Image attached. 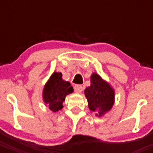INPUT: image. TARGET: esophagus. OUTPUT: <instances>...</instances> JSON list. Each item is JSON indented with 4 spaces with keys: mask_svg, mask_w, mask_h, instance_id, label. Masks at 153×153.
<instances>
[{
    "mask_svg": "<svg viewBox=\"0 0 153 153\" xmlns=\"http://www.w3.org/2000/svg\"><path fill=\"white\" fill-rule=\"evenodd\" d=\"M74 89H75V92H77V93H81L83 90V86L81 85H75Z\"/></svg>",
    "mask_w": 153,
    "mask_h": 153,
    "instance_id": "esophagus-1",
    "label": "esophagus"
}]
</instances>
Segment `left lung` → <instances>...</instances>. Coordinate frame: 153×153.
<instances>
[{
	"instance_id": "obj_1",
	"label": "left lung",
	"mask_w": 153,
	"mask_h": 153,
	"mask_svg": "<svg viewBox=\"0 0 153 153\" xmlns=\"http://www.w3.org/2000/svg\"><path fill=\"white\" fill-rule=\"evenodd\" d=\"M90 80V86L84 90L88 106L96 116L101 117L113 106L115 91L107 81L95 72L91 75Z\"/></svg>"
}]
</instances>
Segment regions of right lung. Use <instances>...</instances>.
<instances>
[{
	"label": "right lung",
	"instance_id": "add662e5",
	"mask_svg": "<svg viewBox=\"0 0 153 153\" xmlns=\"http://www.w3.org/2000/svg\"><path fill=\"white\" fill-rule=\"evenodd\" d=\"M74 91L69 81L63 80L61 72H55L46 83L43 89V101L54 112L61 110L67 95Z\"/></svg>",
	"mask_w": 153,
	"mask_h": 153
}]
</instances>
